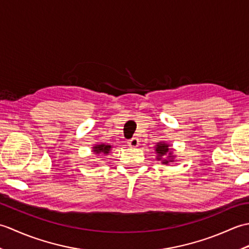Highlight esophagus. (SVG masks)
<instances>
[{
    "label": "esophagus",
    "mask_w": 249,
    "mask_h": 249,
    "mask_svg": "<svg viewBox=\"0 0 249 249\" xmlns=\"http://www.w3.org/2000/svg\"><path fill=\"white\" fill-rule=\"evenodd\" d=\"M127 143L130 147H137L139 145V139L138 138H133V139L128 140Z\"/></svg>",
    "instance_id": "esophagus-1"
}]
</instances>
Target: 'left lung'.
I'll list each match as a JSON object with an SVG mask.
<instances>
[{"instance_id":"1","label":"left lung","mask_w":249,"mask_h":249,"mask_svg":"<svg viewBox=\"0 0 249 249\" xmlns=\"http://www.w3.org/2000/svg\"><path fill=\"white\" fill-rule=\"evenodd\" d=\"M155 152L157 153V160H162L163 165H168L169 162L173 161V155L172 152L169 150V145L165 142H158L157 145L155 146ZM168 154V157L167 159H163V156Z\"/></svg>"}]
</instances>
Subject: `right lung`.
Here are the masks:
<instances>
[{
  "instance_id": "add662e5",
  "label": "right lung",
  "mask_w": 249,
  "mask_h": 249,
  "mask_svg": "<svg viewBox=\"0 0 249 249\" xmlns=\"http://www.w3.org/2000/svg\"><path fill=\"white\" fill-rule=\"evenodd\" d=\"M111 147H112V146H111L110 144L100 143V144L93 146V152L95 153V154H100V153H102V154L107 155V154H109Z\"/></svg>"
}]
</instances>
